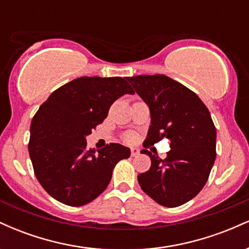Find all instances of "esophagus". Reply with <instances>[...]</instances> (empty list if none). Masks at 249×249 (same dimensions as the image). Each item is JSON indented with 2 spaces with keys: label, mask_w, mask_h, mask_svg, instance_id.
<instances>
[{
  "label": "esophagus",
  "mask_w": 249,
  "mask_h": 249,
  "mask_svg": "<svg viewBox=\"0 0 249 249\" xmlns=\"http://www.w3.org/2000/svg\"><path fill=\"white\" fill-rule=\"evenodd\" d=\"M139 154V150L137 147L131 148V157H137Z\"/></svg>",
  "instance_id": "34e87169"
}]
</instances>
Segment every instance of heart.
I'll use <instances>...</instances> for the list:
<instances>
[{
	"label": "heart",
	"mask_w": 249,
	"mask_h": 249,
	"mask_svg": "<svg viewBox=\"0 0 249 249\" xmlns=\"http://www.w3.org/2000/svg\"><path fill=\"white\" fill-rule=\"evenodd\" d=\"M134 139H136V136H134L133 133H127L126 136H125V141L127 142H133Z\"/></svg>",
	"instance_id": "obj_1"
}]
</instances>
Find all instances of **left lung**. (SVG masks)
<instances>
[{"label": "left lung", "mask_w": 249, "mask_h": 249, "mask_svg": "<svg viewBox=\"0 0 249 249\" xmlns=\"http://www.w3.org/2000/svg\"><path fill=\"white\" fill-rule=\"evenodd\" d=\"M128 82L150 108L144 147L162 138L171 142L165 159L142 151L151 158V167L139 174V185L159 205L180 206L202 190L213 167L216 130L212 117L193 91L170 77L133 76Z\"/></svg>", "instance_id": "obj_1"}]
</instances>
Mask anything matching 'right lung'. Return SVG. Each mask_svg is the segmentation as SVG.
Wrapping results in <instances>:
<instances>
[{
	"instance_id": "add662e5",
	"label": "right lung",
	"mask_w": 249,
	"mask_h": 249,
	"mask_svg": "<svg viewBox=\"0 0 249 249\" xmlns=\"http://www.w3.org/2000/svg\"><path fill=\"white\" fill-rule=\"evenodd\" d=\"M133 95L122 77H79L53 91L34 116L29 154L42 187L69 206L87 205L107 187L128 147L111 142L96 152L87 136L107 117L119 97Z\"/></svg>"
}]
</instances>
